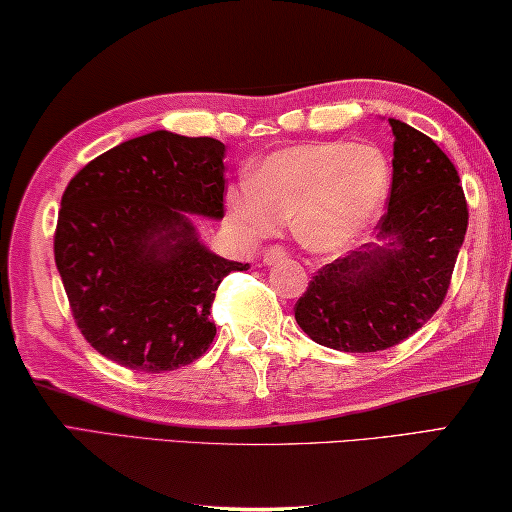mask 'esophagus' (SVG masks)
<instances>
[{
  "mask_svg": "<svg viewBox=\"0 0 512 512\" xmlns=\"http://www.w3.org/2000/svg\"><path fill=\"white\" fill-rule=\"evenodd\" d=\"M286 256H288V247L286 245H272V247L265 249L263 263L265 265H274V263L283 261V258H286Z\"/></svg>",
  "mask_w": 512,
  "mask_h": 512,
  "instance_id": "1",
  "label": "esophagus"
}]
</instances>
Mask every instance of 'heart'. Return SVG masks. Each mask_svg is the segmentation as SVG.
Listing matches in <instances>:
<instances>
[{
	"label": "heart",
	"mask_w": 512,
	"mask_h": 512,
	"mask_svg": "<svg viewBox=\"0 0 512 512\" xmlns=\"http://www.w3.org/2000/svg\"><path fill=\"white\" fill-rule=\"evenodd\" d=\"M390 190V165L374 147L313 142L274 152L231 192L229 215L247 236L290 220L311 249H342L370 229Z\"/></svg>",
	"instance_id": "b5f03b06"
}]
</instances>
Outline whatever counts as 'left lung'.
<instances>
[{
    "instance_id": "obj_1",
    "label": "left lung",
    "mask_w": 512,
    "mask_h": 512,
    "mask_svg": "<svg viewBox=\"0 0 512 512\" xmlns=\"http://www.w3.org/2000/svg\"><path fill=\"white\" fill-rule=\"evenodd\" d=\"M388 122L395 158L376 229L390 242L322 267L295 304L308 338L351 354L395 347L431 320L467 231V199L449 156L422 131Z\"/></svg>"
}]
</instances>
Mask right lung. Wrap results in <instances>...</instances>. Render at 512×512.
I'll return each instance as SVG.
<instances>
[{
	"label": "right lung",
	"instance_id": "1",
	"mask_svg": "<svg viewBox=\"0 0 512 512\" xmlns=\"http://www.w3.org/2000/svg\"><path fill=\"white\" fill-rule=\"evenodd\" d=\"M224 156L215 138L154 131L67 183L56 267L83 338L113 363L161 374L211 347L215 290L249 265L199 245L183 213L224 217Z\"/></svg>",
	"mask_w": 512,
	"mask_h": 512
}]
</instances>
